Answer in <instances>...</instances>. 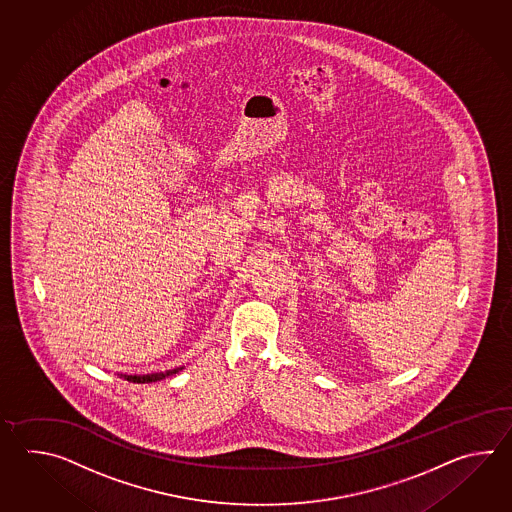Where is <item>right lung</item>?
Returning <instances> with one entry per match:
<instances>
[{"instance_id":"add662e5","label":"right lung","mask_w":512,"mask_h":512,"mask_svg":"<svg viewBox=\"0 0 512 512\" xmlns=\"http://www.w3.org/2000/svg\"><path fill=\"white\" fill-rule=\"evenodd\" d=\"M183 368H175V370L161 371V373H150V375H122V379H126L128 382H137V384H146V382H157L161 379H166L170 375H174L177 371H181Z\"/></svg>"}]
</instances>
